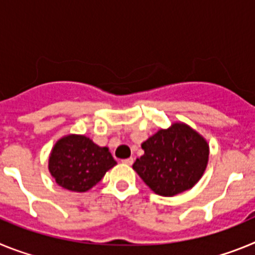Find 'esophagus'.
Wrapping results in <instances>:
<instances>
[{"label": "esophagus", "mask_w": 255, "mask_h": 255, "mask_svg": "<svg viewBox=\"0 0 255 255\" xmlns=\"http://www.w3.org/2000/svg\"><path fill=\"white\" fill-rule=\"evenodd\" d=\"M123 163L128 164V166H131L132 163H134V158L132 157H130V158H126V159H123Z\"/></svg>", "instance_id": "esophagus-1"}]
</instances>
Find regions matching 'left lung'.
I'll return each instance as SVG.
<instances>
[{"label":"left lung","instance_id":"8db88e82","mask_svg":"<svg viewBox=\"0 0 255 255\" xmlns=\"http://www.w3.org/2000/svg\"><path fill=\"white\" fill-rule=\"evenodd\" d=\"M144 154L132 164L155 194L173 197L189 190L203 176L208 163L206 139L190 126L175 123L141 144Z\"/></svg>","mask_w":255,"mask_h":255}]
</instances>
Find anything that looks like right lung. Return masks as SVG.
<instances>
[{
	"mask_svg": "<svg viewBox=\"0 0 255 255\" xmlns=\"http://www.w3.org/2000/svg\"><path fill=\"white\" fill-rule=\"evenodd\" d=\"M116 164L107 147H100L85 135L70 134L52 148L48 170L64 189L84 193L102 180Z\"/></svg>",
	"mask_w": 255,
	"mask_h": 255,
	"instance_id": "right-lung-1",
	"label": "right lung"
}]
</instances>
